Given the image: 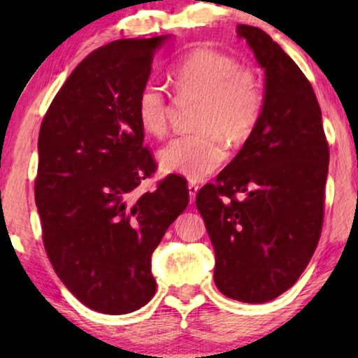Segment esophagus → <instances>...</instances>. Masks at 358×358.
Segmentation results:
<instances>
[{
	"instance_id": "1",
	"label": "esophagus",
	"mask_w": 358,
	"mask_h": 358,
	"mask_svg": "<svg viewBox=\"0 0 358 358\" xmlns=\"http://www.w3.org/2000/svg\"><path fill=\"white\" fill-rule=\"evenodd\" d=\"M189 197H190V202H194L195 200V195H197V192H199V185L195 184V182H189Z\"/></svg>"
}]
</instances>
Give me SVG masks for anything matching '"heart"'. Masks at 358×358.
Wrapping results in <instances>:
<instances>
[{
    "label": "heart",
    "mask_w": 358,
    "mask_h": 358,
    "mask_svg": "<svg viewBox=\"0 0 358 358\" xmlns=\"http://www.w3.org/2000/svg\"><path fill=\"white\" fill-rule=\"evenodd\" d=\"M180 101H200L197 131L176 138L159 153L164 171L199 180L227 159V145H244L262 119L266 96L252 71L229 53L208 47L190 50L171 71ZM173 102L155 81L145 83L136 97V117L146 134H168Z\"/></svg>",
    "instance_id": "obj_1"
}]
</instances>
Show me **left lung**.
<instances>
[{
	"label": "left lung",
	"mask_w": 358,
	"mask_h": 358,
	"mask_svg": "<svg viewBox=\"0 0 358 358\" xmlns=\"http://www.w3.org/2000/svg\"><path fill=\"white\" fill-rule=\"evenodd\" d=\"M266 70L256 131L195 197L215 249V285L233 300L271 301L311 261L324 220L329 145L311 83L272 37L238 26Z\"/></svg>",
	"instance_id": "obj_1"
}]
</instances>
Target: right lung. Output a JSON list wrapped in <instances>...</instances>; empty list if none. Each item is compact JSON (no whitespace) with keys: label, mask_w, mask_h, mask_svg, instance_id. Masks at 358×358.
Segmentation results:
<instances>
[{"label":"right lung","mask_w":358,"mask_h":358,"mask_svg":"<svg viewBox=\"0 0 358 358\" xmlns=\"http://www.w3.org/2000/svg\"><path fill=\"white\" fill-rule=\"evenodd\" d=\"M164 41L120 38L91 52L53 97L38 134L34 194L43 248L68 290L106 315L153 298L151 252L189 203L178 174L136 190L158 169L136 97Z\"/></svg>","instance_id":"obj_1"}]
</instances>
